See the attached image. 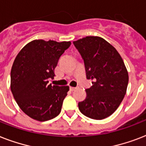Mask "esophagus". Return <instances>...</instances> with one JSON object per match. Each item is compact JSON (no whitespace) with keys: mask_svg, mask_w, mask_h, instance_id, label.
Instances as JSON below:
<instances>
[{"mask_svg":"<svg viewBox=\"0 0 146 146\" xmlns=\"http://www.w3.org/2000/svg\"><path fill=\"white\" fill-rule=\"evenodd\" d=\"M76 89H77V87H70V91H75V90H76Z\"/></svg>","mask_w":146,"mask_h":146,"instance_id":"1","label":"esophagus"}]
</instances>
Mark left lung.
<instances>
[{
	"label": "left lung",
	"instance_id": "8db88e82",
	"mask_svg": "<svg viewBox=\"0 0 146 146\" xmlns=\"http://www.w3.org/2000/svg\"><path fill=\"white\" fill-rule=\"evenodd\" d=\"M73 44L84 60L86 78L92 80L79 109L89 118L104 119L117 109L127 92L129 76L124 62L115 48L98 36H86Z\"/></svg>",
	"mask_w": 146,
	"mask_h": 146
}]
</instances>
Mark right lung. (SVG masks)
Wrapping results in <instances>:
<instances>
[{
  "instance_id": "1",
  "label": "right lung",
  "mask_w": 146,
  "mask_h": 146,
  "mask_svg": "<svg viewBox=\"0 0 146 146\" xmlns=\"http://www.w3.org/2000/svg\"><path fill=\"white\" fill-rule=\"evenodd\" d=\"M70 42L33 40L21 49L10 72V89L22 111L38 121L57 117L69 86L48 84L54 77L58 60Z\"/></svg>"
}]
</instances>
